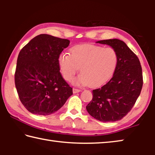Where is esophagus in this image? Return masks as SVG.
<instances>
[{
  "instance_id": "34e87169",
  "label": "esophagus",
  "mask_w": 155,
  "mask_h": 155,
  "mask_svg": "<svg viewBox=\"0 0 155 155\" xmlns=\"http://www.w3.org/2000/svg\"><path fill=\"white\" fill-rule=\"evenodd\" d=\"M72 91H73V93H74V94L78 93V92H80V91H81V90H78V89H76V88H73Z\"/></svg>"
}]
</instances>
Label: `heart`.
Listing matches in <instances>:
<instances>
[{"mask_svg": "<svg viewBox=\"0 0 155 155\" xmlns=\"http://www.w3.org/2000/svg\"><path fill=\"white\" fill-rule=\"evenodd\" d=\"M117 62L115 49L91 44L75 46L71 54L62 52L58 57L60 72L65 80L72 81L80 68L81 73L75 83L92 87L105 83L114 74Z\"/></svg>", "mask_w": 155, "mask_h": 155, "instance_id": "obj_1", "label": "heart"}]
</instances>
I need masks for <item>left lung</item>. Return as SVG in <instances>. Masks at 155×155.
<instances>
[{"label":"left lung","instance_id":"1","mask_svg":"<svg viewBox=\"0 0 155 155\" xmlns=\"http://www.w3.org/2000/svg\"><path fill=\"white\" fill-rule=\"evenodd\" d=\"M96 43L115 49L118 62L109 82L92 91L93 98L86 109L99 121L115 122L130 111L140 96L143 85L142 70L137 55L123 41L110 39Z\"/></svg>","mask_w":155,"mask_h":155}]
</instances>
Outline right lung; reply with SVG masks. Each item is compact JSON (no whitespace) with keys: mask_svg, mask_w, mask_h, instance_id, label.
Listing matches in <instances>:
<instances>
[{"mask_svg":"<svg viewBox=\"0 0 155 155\" xmlns=\"http://www.w3.org/2000/svg\"><path fill=\"white\" fill-rule=\"evenodd\" d=\"M70 41L41 34L21 50L15 85L21 103L33 114L48 115L61 108L72 88L59 71L58 57Z\"/></svg>","mask_w":155,"mask_h":155,"instance_id":"add662e5","label":"right lung"}]
</instances>
